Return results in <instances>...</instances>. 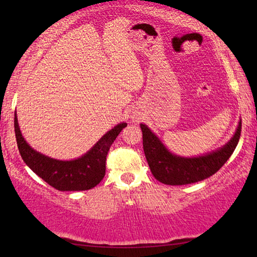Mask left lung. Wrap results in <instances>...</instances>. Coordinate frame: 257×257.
Returning a JSON list of instances; mask_svg holds the SVG:
<instances>
[{
    "label": "left lung",
    "instance_id": "obj_1",
    "mask_svg": "<svg viewBox=\"0 0 257 257\" xmlns=\"http://www.w3.org/2000/svg\"><path fill=\"white\" fill-rule=\"evenodd\" d=\"M141 128L144 153L155 179L165 185L180 186L202 181L222 168L240 138L241 120L227 144L196 158H184L171 153L146 124L141 123Z\"/></svg>",
    "mask_w": 257,
    "mask_h": 257
}]
</instances>
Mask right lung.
<instances>
[{"mask_svg":"<svg viewBox=\"0 0 257 257\" xmlns=\"http://www.w3.org/2000/svg\"><path fill=\"white\" fill-rule=\"evenodd\" d=\"M124 127H127L125 122L116 124L80 158L62 161L52 159L30 147L21 135L17 113H15L17 145L24 162L45 182L61 191L92 189L101 182L105 176L107 152Z\"/></svg>","mask_w":257,"mask_h":257,"instance_id":"add662e5","label":"right lung"}]
</instances>
